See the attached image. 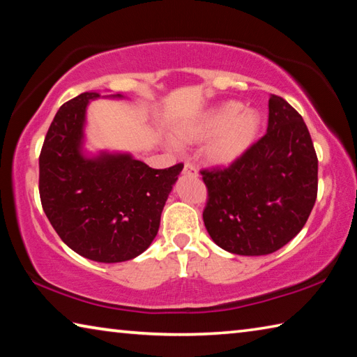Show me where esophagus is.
Listing matches in <instances>:
<instances>
[{
	"instance_id": "34e87169",
	"label": "esophagus",
	"mask_w": 357,
	"mask_h": 357,
	"mask_svg": "<svg viewBox=\"0 0 357 357\" xmlns=\"http://www.w3.org/2000/svg\"><path fill=\"white\" fill-rule=\"evenodd\" d=\"M183 173H184V174H189V176H198V172L195 170V167L190 165V164H185V165H184Z\"/></svg>"
}]
</instances>
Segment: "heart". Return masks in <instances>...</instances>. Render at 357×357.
I'll use <instances>...</instances> for the list:
<instances>
[{"label":"heart","instance_id":"1","mask_svg":"<svg viewBox=\"0 0 357 357\" xmlns=\"http://www.w3.org/2000/svg\"><path fill=\"white\" fill-rule=\"evenodd\" d=\"M243 107L241 102L229 100L209 108L174 126L172 140L179 146L204 142L202 157L209 167H231L253 146L263 124L257 110Z\"/></svg>","mask_w":357,"mask_h":357}]
</instances>
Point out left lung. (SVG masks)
Segmentation results:
<instances>
[{"mask_svg":"<svg viewBox=\"0 0 357 357\" xmlns=\"http://www.w3.org/2000/svg\"><path fill=\"white\" fill-rule=\"evenodd\" d=\"M202 174L209 197L204 227L220 249L236 255L282 249L305 225L317 200L318 159L309 129L274 94L261 140L234 165Z\"/></svg>","mask_w":357,"mask_h":357,"instance_id":"left-lung-1","label":"left lung"}]
</instances>
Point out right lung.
Wrapping results in <instances>:
<instances>
[{
	"mask_svg": "<svg viewBox=\"0 0 357 357\" xmlns=\"http://www.w3.org/2000/svg\"><path fill=\"white\" fill-rule=\"evenodd\" d=\"M88 91L59 108L39 157L42 208L72 250L98 263L134 259L153 243L183 164L154 170L130 153L86 149Z\"/></svg>",
	"mask_w": 357,
	"mask_h": 357,
	"instance_id": "1",
	"label": "right lung"
}]
</instances>
